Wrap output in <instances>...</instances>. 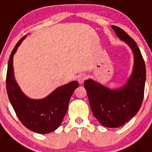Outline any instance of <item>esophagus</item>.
<instances>
[{
	"mask_svg": "<svg viewBox=\"0 0 152 152\" xmlns=\"http://www.w3.org/2000/svg\"><path fill=\"white\" fill-rule=\"evenodd\" d=\"M87 78V75L85 74H80L77 77V81H78L80 84H82L84 82L85 79Z\"/></svg>",
	"mask_w": 152,
	"mask_h": 152,
	"instance_id": "esophagus-1",
	"label": "esophagus"
}]
</instances>
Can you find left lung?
I'll use <instances>...</instances> for the list:
<instances>
[{
  "instance_id": "obj_1",
  "label": "left lung",
  "mask_w": 152,
  "mask_h": 152,
  "mask_svg": "<svg viewBox=\"0 0 152 152\" xmlns=\"http://www.w3.org/2000/svg\"><path fill=\"white\" fill-rule=\"evenodd\" d=\"M116 36L132 51L134 64L127 82L118 89H110L92 79L84 83L91 111L101 125L117 128L136 115L142 105L145 84V64L136 42L123 29L112 26Z\"/></svg>"
}]
</instances>
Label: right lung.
Listing matches in <instances>:
<instances>
[{"label": "right lung", "instance_id": "obj_1", "mask_svg": "<svg viewBox=\"0 0 152 152\" xmlns=\"http://www.w3.org/2000/svg\"><path fill=\"white\" fill-rule=\"evenodd\" d=\"M26 37L24 36L17 42L8 61L6 78L8 97L17 117L28 129L40 134L49 133L61 125L78 82L74 80L61 86L46 97L39 100L31 99L24 94L14 77L13 58Z\"/></svg>", "mask_w": 152, "mask_h": 152}]
</instances>
